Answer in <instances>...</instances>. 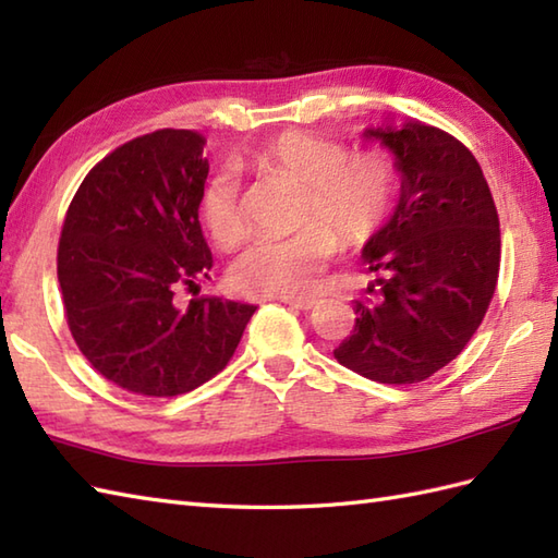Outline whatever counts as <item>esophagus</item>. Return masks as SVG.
<instances>
[{
	"label": "esophagus",
	"instance_id": "obj_1",
	"mask_svg": "<svg viewBox=\"0 0 558 558\" xmlns=\"http://www.w3.org/2000/svg\"><path fill=\"white\" fill-rule=\"evenodd\" d=\"M282 302L294 306V310H300V312H310L318 304V300H298V298H282Z\"/></svg>",
	"mask_w": 558,
	"mask_h": 558
}]
</instances>
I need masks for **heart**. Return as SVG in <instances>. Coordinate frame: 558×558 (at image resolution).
<instances>
[{
	"instance_id": "obj_1",
	"label": "heart",
	"mask_w": 558,
	"mask_h": 558,
	"mask_svg": "<svg viewBox=\"0 0 558 558\" xmlns=\"http://www.w3.org/2000/svg\"><path fill=\"white\" fill-rule=\"evenodd\" d=\"M244 165L302 186L298 225L290 236L258 240L234 260L232 282L244 294L304 298L345 246H362L393 216L402 172L393 153H352L345 141L312 132H282L248 153ZM198 216L210 242L234 248L246 236V218L230 174H216L201 192Z\"/></svg>"
}]
</instances>
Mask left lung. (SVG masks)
I'll use <instances>...</instances> for the list:
<instances>
[{
    "instance_id": "8db88e82",
    "label": "left lung",
    "mask_w": 558,
    "mask_h": 558,
    "mask_svg": "<svg viewBox=\"0 0 558 558\" xmlns=\"http://www.w3.org/2000/svg\"><path fill=\"white\" fill-rule=\"evenodd\" d=\"M366 136L396 153L400 204L362 252L381 300H354V330L333 354L372 381L420 384L458 357L489 310L499 213L480 162L456 136L422 122Z\"/></svg>"
}]
</instances>
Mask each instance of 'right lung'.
Masks as SVG:
<instances>
[{"instance_id": "obj_1", "label": "right lung", "mask_w": 558, "mask_h": 558, "mask_svg": "<svg viewBox=\"0 0 558 558\" xmlns=\"http://www.w3.org/2000/svg\"><path fill=\"white\" fill-rule=\"evenodd\" d=\"M189 129L126 141L74 194L57 246L64 314L83 357L129 393L172 398L222 372L254 304L180 302L213 268L198 222L208 177Z\"/></svg>"}]
</instances>
